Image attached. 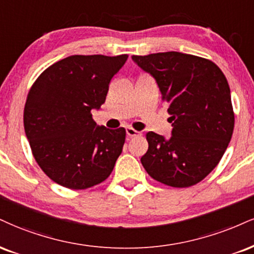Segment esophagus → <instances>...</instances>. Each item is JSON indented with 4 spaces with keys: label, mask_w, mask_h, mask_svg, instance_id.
<instances>
[{
    "label": "esophagus",
    "mask_w": 254,
    "mask_h": 254,
    "mask_svg": "<svg viewBox=\"0 0 254 254\" xmlns=\"http://www.w3.org/2000/svg\"><path fill=\"white\" fill-rule=\"evenodd\" d=\"M127 135L129 138H132V137L140 136V132L139 131L133 129V127H127Z\"/></svg>",
    "instance_id": "34e87169"
}]
</instances>
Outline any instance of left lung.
Instances as JSON below:
<instances>
[{"label":"left lung","instance_id":"obj_1","mask_svg":"<svg viewBox=\"0 0 254 254\" xmlns=\"http://www.w3.org/2000/svg\"><path fill=\"white\" fill-rule=\"evenodd\" d=\"M132 60L156 79L173 122L169 139L146 133L149 148L140 162L163 185L191 187L218 166L232 138L234 111L227 79L212 60L180 52Z\"/></svg>","mask_w":254,"mask_h":254}]
</instances>
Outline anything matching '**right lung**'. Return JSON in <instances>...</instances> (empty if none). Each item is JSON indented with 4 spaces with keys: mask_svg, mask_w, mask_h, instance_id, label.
Masks as SVG:
<instances>
[{
    "mask_svg": "<svg viewBox=\"0 0 254 254\" xmlns=\"http://www.w3.org/2000/svg\"><path fill=\"white\" fill-rule=\"evenodd\" d=\"M127 59L71 56L46 68L30 87L24 131L36 163L58 185L87 189L114 170L127 131L97 125L91 111L105 103L110 81Z\"/></svg>",
    "mask_w": 254,
    "mask_h": 254,
    "instance_id": "1",
    "label": "right lung"
}]
</instances>
